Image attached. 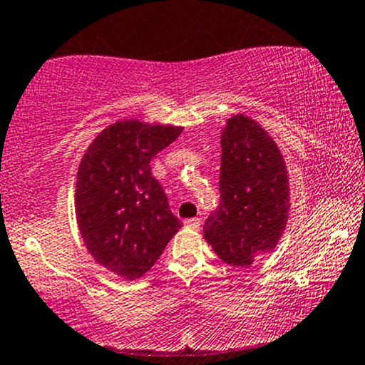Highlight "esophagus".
<instances>
[{"label": "esophagus", "instance_id": "1", "mask_svg": "<svg viewBox=\"0 0 365 365\" xmlns=\"http://www.w3.org/2000/svg\"><path fill=\"white\" fill-rule=\"evenodd\" d=\"M184 226L190 227V229H198L200 226H202V220H200L198 217H195V219H187V220H184Z\"/></svg>", "mask_w": 365, "mask_h": 365}]
</instances>
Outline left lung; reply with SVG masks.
<instances>
[{
  "label": "left lung",
  "instance_id": "1",
  "mask_svg": "<svg viewBox=\"0 0 365 365\" xmlns=\"http://www.w3.org/2000/svg\"><path fill=\"white\" fill-rule=\"evenodd\" d=\"M220 148V203L203 236L220 260L248 267L276 248L288 222V170L272 138L243 113L227 120Z\"/></svg>",
  "mask_w": 365,
  "mask_h": 365
}]
</instances>
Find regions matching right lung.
<instances>
[{"instance_id":"1","label":"right lung","mask_w":365,"mask_h":365,"mask_svg":"<svg viewBox=\"0 0 365 365\" xmlns=\"http://www.w3.org/2000/svg\"><path fill=\"white\" fill-rule=\"evenodd\" d=\"M181 130L118 120L94 138L81 160L76 184L81 236L94 260L124 279L148 272L182 226L150 167Z\"/></svg>"}]
</instances>
